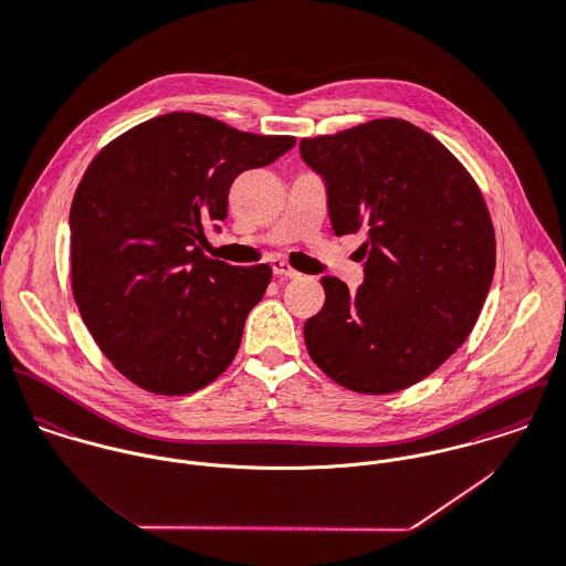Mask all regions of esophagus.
Masks as SVG:
<instances>
[{
	"label": "esophagus",
	"mask_w": 566,
	"mask_h": 566,
	"mask_svg": "<svg viewBox=\"0 0 566 566\" xmlns=\"http://www.w3.org/2000/svg\"><path fill=\"white\" fill-rule=\"evenodd\" d=\"M270 265H272V272L276 276H285V279H296L298 276V272L287 261H283V259H272Z\"/></svg>",
	"instance_id": "1"
}]
</instances>
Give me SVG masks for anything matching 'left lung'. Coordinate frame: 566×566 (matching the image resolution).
Returning a JSON list of instances; mask_svg holds the SVG:
<instances>
[{
	"mask_svg": "<svg viewBox=\"0 0 566 566\" xmlns=\"http://www.w3.org/2000/svg\"><path fill=\"white\" fill-rule=\"evenodd\" d=\"M321 176L334 232L363 230L356 294L323 276L325 305L305 323L312 360L356 392H395L443 365L488 298L496 241L463 165L430 134L384 118L301 140Z\"/></svg>",
	"mask_w": 566,
	"mask_h": 566,
	"instance_id": "obj_1",
	"label": "left lung"
}]
</instances>
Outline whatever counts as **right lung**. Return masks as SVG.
Here are the masks:
<instances>
[{"label":"right lung","instance_id":"1","mask_svg":"<svg viewBox=\"0 0 566 566\" xmlns=\"http://www.w3.org/2000/svg\"><path fill=\"white\" fill-rule=\"evenodd\" d=\"M294 145L292 136L174 112L92 160L70 210L72 290L123 376L151 392L187 395L228 369L272 270L206 256L203 230H221L239 174Z\"/></svg>","mask_w":566,"mask_h":566}]
</instances>
